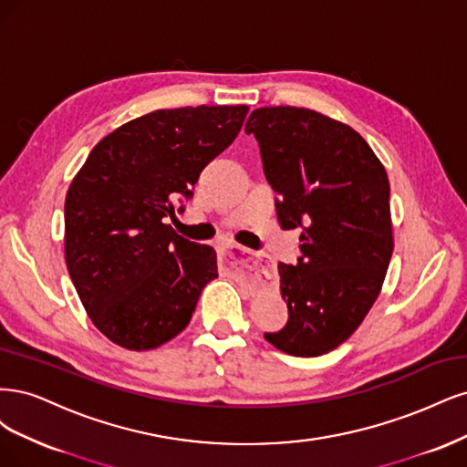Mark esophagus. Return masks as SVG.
<instances>
[{
  "mask_svg": "<svg viewBox=\"0 0 467 467\" xmlns=\"http://www.w3.org/2000/svg\"><path fill=\"white\" fill-rule=\"evenodd\" d=\"M221 250L224 252V264H227L229 267H240L246 262L243 255L250 258V254H254L252 250H248L244 246H238L234 243H221Z\"/></svg>",
  "mask_w": 467,
  "mask_h": 467,
  "instance_id": "esophagus-1",
  "label": "esophagus"
}]
</instances>
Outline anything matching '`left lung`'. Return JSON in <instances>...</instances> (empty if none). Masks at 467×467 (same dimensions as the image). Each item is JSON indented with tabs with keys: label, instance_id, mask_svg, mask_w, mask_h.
Returning <instances> with one entry per match:
<instances>
[{
	"label": "left lung",
	"instance_id": "1",
	"mask_svg": "<svg viewBox=\"0 0 467 467\" xmlns=\"http://www.w3.org/2000/svg\"><path fill=\"white\" fill-rule=\"evenodd\" d=\"M260 145L283 229H300L296 264H279L289 320L264 334L279 351H334L365 320L392 258L389 182L368 143L337 119L295 107L255 109Z\"/></svg>",
	"mask_w": 467,
	"mask_h": 467
}]
</instances>
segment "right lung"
Returning a JSON list of instances; mask_svg holds the SVG:
<instances>
[{"instance_id": "right-lung-1", "label": "right lung", "mask_w": 467, "mask_h": 467, "mask_svg": "<svg viewBox=\"0 0 467 467\" xmlns=\"http://www.w3.org/2000/svg\"><path fill=\"white\" fill-rule=\"evenodd\" d=\"M248 107L155 110L100 140L66 195V264L88 318L119 348L155 349L190 324L217 277L212 246L176 234L202 171ZM181 205L178 206L177 203Z\"/></svg>"}]
</instances>
